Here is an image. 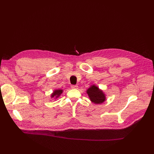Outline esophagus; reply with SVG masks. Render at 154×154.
<instances>
[{
	"mask_svg": "<svg viewBox=\"0 0 154 154\" xmlns=\"http://www.w3.org/2000/svg\"><path fill=\"white\" fill-rule=\"evenodd\" d=\"M78 87H79L77 85H71V88H74V89H77Z\"/></svg>",
	"mask_w": 154,
	"mask_h": 154,
	"instance_id": "1",
	"label": "esophagus"
}]
</instances>
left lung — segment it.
<instances>
[{
	"label": "left lung",
	"instance_id": "1",
	"mask_svg": "<svg viewBox=\"0 0 154 154\" xmlns=\"http://www.w3.org/2000/svg\"><path fill=\"white\" fill-rule=\"evenodd\" d=\"M91 101L95 104H100L106 100V94L95 85H92L86 91Z\"/></svg>",
	"mask_w": 154,
	"mask_h": 154
}]
</instances>
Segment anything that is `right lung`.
<instances>
[{
    "label": "right lung",
    "mask_w": 154,
    "mask_h": 154,
    "mask_svg": "<svg viewBox=\"0 0 154 154\" xmlns=\"http://www.w3.org/2000/svg\"><path fill=\"white\" fill-rule=\"evenodd\" d=\"M63 92V90L62 89H56L54 90V91L51 94V98H54V99H56L59 98L60 95L62 94Z\"/></svg>",
    "instance_id": "right-lung-1"
}]
</instances>
